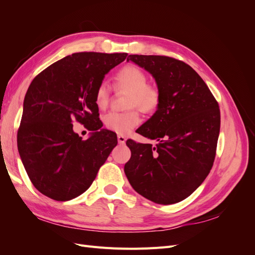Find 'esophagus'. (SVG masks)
Segmentation results:
<instances>
[{
	"instance_id": "esophagus-1",
	"label": "esophagus",
	"mask_w": 255,
	"mask_h": 255,
	"mask_svg": "<svg viewBox=\"0 0 255 255\" xmlns=\"http://www.w3.org/2000/svg\"><path fill=\"white\" fill-rule=\"evenodd\" d=\"M127 141V137L123 136V135H118V142L120 144H125Z\"/></svg>"
}]
</instances>
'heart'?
<instances>
[{"label":"heart","mask_w":255,"mask_h":255,"mask_svg":"<svg viewBox=\"0 0 255 255\" xmlns=\"http://www.w3.org/2000/svg\"><path fill=\"white\" fill-rule=\"evenodd\" d=\"M115 88L128 92L127 107H137L142 113L155 112L161 101V94L156 85L148 83V75L139 67L128 65L123 67L115 76ZM111 86L103 81L98 85L95 96L96 105L99 109H105L109 105ZM106 128L119 135H127L140 123V116L133 109L123 113L111 112L103 118Z\"/></svg>","instance_id":"1"}]
</instances>
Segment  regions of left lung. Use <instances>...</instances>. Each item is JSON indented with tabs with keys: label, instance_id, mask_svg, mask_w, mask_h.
Returning a JSON list of instances; mask_svg holds the SVG:
<instances>
[{
	"label": "left lung",
	"instance_id": "obj_1",
	"mask_svg": "<svg viewBox=\"0 0 255 255\" xmlns=\"http://www.w3.org/2000/svg\"><path fill=\"white\" fill-rule=\"evenodd\" d=\"M155 79L161 94L157 111L136 132L158 143L128 139L125 172L138 194L158 204H173L194 192L210 173L220 130V110L207 85L182 60L129 55Z\"/></svg>",
	"mask_w": 255,
	"mask_h": 255
}]
</instances>
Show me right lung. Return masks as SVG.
<instances>
[{
    "mask_svg": "<svg viewBox=\"0 0 255 255\" xmlns=\"http://www.w3.org/2000/svg\"><path fill=\"white\" fill-rule=\"evenodd\" d=\"M127 53H74L52 64L30 83L23 102L18 151L35 188L56 201L86 191L117 145V135L101 128L95 96L98 85ZM78 121L93 133H74Z\"/></svg>",
    "mask_w": 255,
    "mask_h": 255,
    "instance_id": "obj_1",
    "label": "right lung"
}]
</instances>
